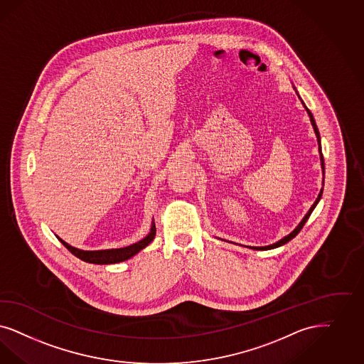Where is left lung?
I'll list each match as a JSON object with an SVG mask.
<instances>
[{
	"mask_svg": "<svg viewBox=\"0 0 364 364\" xmlns=\"http://www.w3.org/2000/svg\"><path fill=\"white\" fill-rule=\"evenodd\" d=\"M304 105V103H302ZM305 106V105H304ZM305 110L308 112V114H309V118H311V122H312V126H314V133H316V137H317V142H318V151H320V160H321V168H323V171H324V157H323V153H321V146H320V133H318V129H317V126H316V122H314V115H312V113L309 112V109L305 106ZM321 195H323V189L320 191V193H318V196H317V199H316V201L314 203V205L311 207V210L308 211V213L304 216V219L301 220L300 225L299 226L296 227L294 228V231H291L290 234H289L288 237H285V238L281 239V240H278L277 243H274V245H270V246H264V247H250V249H252V250H272V249H276V247H279V246H282V245H285V243H288L289 240H291V239L294 238L299 232L301 231V228L304 227V225L306 223V220L309 219V216H311V213H312V211L314 210V207L317 205V203L320 201V199H321Z\"/></svg>",
	"mask_w": 364,
	"mask_h": 364,
	"instance_id": "1",
	"label": "left lung"
}]
</instances>
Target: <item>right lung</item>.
I'll return each mask as SVG.
<instances>
[{
    "instance_id": "1",
    "label": "right lung",
    "mask_w": 364,
    "mask_h": 364,
    "mask_svg": "<svg viewBox=\"0 0 364 364\" xmlns=\"http://www.w3.org/2000/svg\"><path fill=\"white\" fill-rule=\"evenodd\" d=\"M156 235V226L154 223L151 225V232L148 237L139 240L137 243H133L127 247H122V249H113V250H100V251H83L77 250L75 247L70 246L68 243H65L62 239H59L64 245V247L70 252H73L75 257L79 259L88 262V264H118L126 261L129 258H132L133 255H136L138 251L142 250L144 247H146L151 240L154 239Z\"/></svg>"
}]
</instances>
